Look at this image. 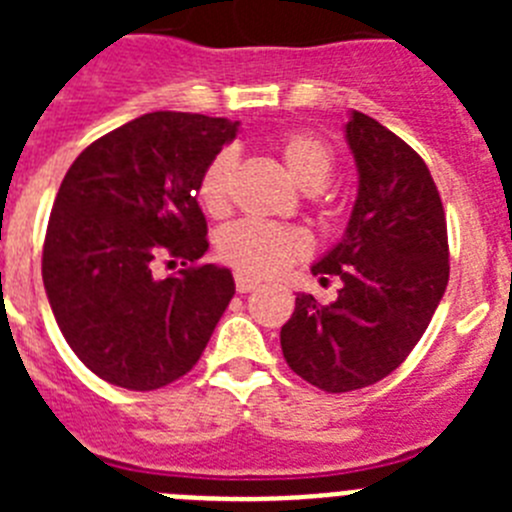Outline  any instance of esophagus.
Listing matches in <instances>:
<instances>
[{
	"instance_id": "1",
	"label": "esophagus",
	"mask_w": 512,
	"mask_h": 512,
	"mask_svg": "<svg viewBox=\"0 0 512 512\" xmlns=\"http://www.w3.org/2000/svg\"><path fill=\"white\" fill-rule=\"evenodd\" d=\"M235 289L241 292V295H246V292H253V289H259V282L251 277H246V274H235Z\"/></svg>"
}]
</instances>
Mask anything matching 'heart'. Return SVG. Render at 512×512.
Masks as SVG:
<instances>
[{
	"label": "heart",
	"instance_id": "b5f03b06",
	"mask_svg": "<svg viewBox=\"0 0 512 512\" xmlns=\"http://www.w3.org/2000/svg\"><path fill=\"white\" fill-rule=\"evenodd\" d=\"M279 156L289 176L307 192L325 187L333 171V151L323 138L307 130H292L279 138ZM233 148H223L210 158L197 184V197L212 215L223 212L230 200V187L235 176ZM217 256L246 277H277L297 259L307 256L310 238L300 228L266 220H238L217 233Z\"/></svg>",
	"mask_w": 512,
	"mask_h": 512
}]
</instances>
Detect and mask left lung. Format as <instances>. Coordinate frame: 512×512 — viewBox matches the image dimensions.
Returning <instances> with one entry per match:
<instances>
[{
  "label": "left lung",
  "mask_w": 512,
  "mask_h": 512,
  "mask_svg": "<svg viewBox=\"0 0 512 512\" xmlns=\"http://www.w3.org/2000/svg\"><path fill=\"white\" fill-rule=\"evenodd\" d=\"M359 171L341 243L312 274L341 279L336 302L297 295L282 325L289 369L323 392H351L392 374L420 341L449 284V235L423 158L364 112L346 122Z\"/></svg>",
  "instance_id": "left-lung-1"
}]
</instances>
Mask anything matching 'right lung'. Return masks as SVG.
Wrapping results in <instances>:
<instances>
[{"label":"right lung","instance_id":"1","mask_svg":"<svg viewBox=\"0 0 512 512\" xmlns=\"http://www.w3.org/2000/svg\"><path fill=\"white\" fill-rule=\"evenodd\" d=\"M235 133L225 117L148 112L94 140L63 176L43 243L45 295L104 382L151 392L184 377L233 300L230 269L197 264L210 246L197 184ZM158 260L185 269L158 280Z\"/></svg>","mask_w":512,"mask_h":512}]
</instances>
